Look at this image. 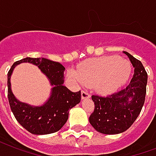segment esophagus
Instances as JSON below:
<instances>
[{
  "mask_svg": "<svg viewBox=\"0 0 156 156\" xmlns=\"http://www.w3.org/2000/svg\"><path fill=\"white\" fill-rule=\"evenodd\" d=\"M90 94L88 93L86 90H82L81 91V98L83 99H88V98H90Z\"/></svg>",
  "mask_w": 156,
  "mask_h": 156,
  "instance_id": "34e87169",
  "label": "esophagus"
}]
</instances>
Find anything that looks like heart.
<instances>
[{"mask_svg": "<svg viewBox=\"0 0 156 156\" xmlns=\"http://www.w3.org/2000/svg\"><path fill=\"white\" fill-rule=\"evenodd\" d=\"M131 64L126 59L116 56L93 58L82 63L78 71L69 70L68 76L80 84L94 85L103 94L113 93L129 79Z\"/></svg>", "mask_w": 156, "mask_h": 156, "instance_id": "heart-1", "label": "heart"}]
</instances>
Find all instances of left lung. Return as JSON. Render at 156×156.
Listing matches in <instances>:
<instances>
[{
    "label": "left lung",
    "mask_w": 156,
    "mask_h": 156,
    "mask_svg": "<svg viewBox=\"0 0 156 156\" xmlns=\"http://www.w3.org/2000/svg\"><path fill=\"white\" fill-rule=\"evenodd\" d=\"M134 67L129 85L122 90L106 97L92 95L94 110L89 121L97 132L114 135L127 131L140 114L145 103L147 73L142 63L123 51Z\"/></svg>",
    "instance_id": "8db88e82"
}]
</instances>
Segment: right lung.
<instances>
[{"label":"right lung","instance_id":"1","mask_svg":"<svg viewBox=\"0 0 156 156\" xmlns=\"http://www.w3.org/2000/svg\"><path fill=\"white\" fill-rule=\"evenodd\" d=\"M29 62L37 65L54 86L49 99L41 106H32L16 99L11 91L10 76L16 65ZM65 67L47 58L26 57L14 63L7 75L8 99L13 114L22 127L35 135L53 133L62 128L68 119L69 110L81 99L80 91L72 92L63 85Z\"/></svg>","mask_w":156,"mask_h":156}]
</instances>
